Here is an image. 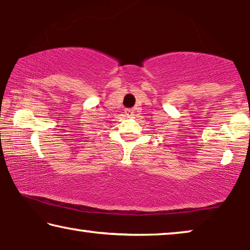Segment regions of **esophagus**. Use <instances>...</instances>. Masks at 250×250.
Segmentation results:
<instances>
[{
    "label": "esophagus",
    "instance_id": "34e87169",
    "mask_svg": "<svg viewBox=\"0 0 250 250\" xmlns=\"http://www.w3.org/2000/svg\"><path fill=\"white\" fill-rule=\"evenodd\" d=\"M125 116L131 117V116H133V110H131V109H125Z\"/></svg>",
    "mask_w": 250,
    "mask_h": 250
}]
</instances>
